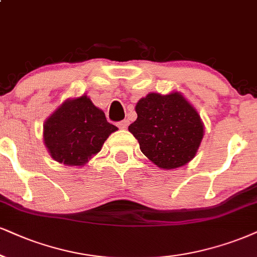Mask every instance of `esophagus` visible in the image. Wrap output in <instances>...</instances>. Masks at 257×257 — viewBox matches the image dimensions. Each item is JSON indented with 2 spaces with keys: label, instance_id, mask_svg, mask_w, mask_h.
<instances>
[{
  "label": "esophagus",
  "instance_id": "esophagus-1",
  "mask_svg": "<svg viewBox=\"0 0 257 257\" xmlns=\"http://www.w3.org/2000/svg\"><path fill=\"white\" fill-rule=\"evenodd\" d=\"M118 126L120 128H127V126H128V120H122V121H120V122H118Z\"/></svg>",
  "mask_w": 257,
  "mask_h": 257
}]
</instances>
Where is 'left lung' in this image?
<instances>
[{
	"label": "left lung",
	"instance_id": "8db88e82",
	"mask_svg": "<svg viewBox=\"0 0 257 257\" xmlns=\"http://www.w3.org/2000/svg\"><path fill=\"white\" fill-rule=\"evenodd\" d=\"M136 113L137 120L128 131L158 168L176 169L195 157L205 135L204 122L181 93H149L136 104Z\"/></svg>",
	"mask_w": 257,
	"mask_h": 257
}]
</instances>
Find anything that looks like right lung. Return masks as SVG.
Wrapping results in <instances>:
<instances>
[{"label":"right lung","instance_id":"1","mask_svg":"<svg viewBox=\"0 0 257 257\" xmlns=\"http://www.w3.org/2000/svg\"><path fill=\"white\" fill-rule=\"evenodd\" d=\"M118 127L107 121L87 95L66 99L44 122L43 141L50 156L69 167L84 166Z\"/></svg>","mask_w":257,"mask_h":257}]
</instances>
